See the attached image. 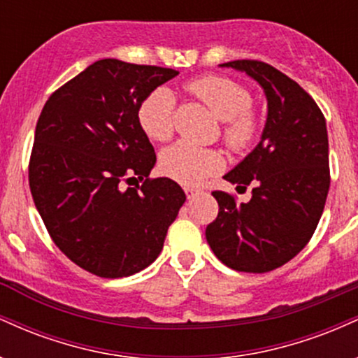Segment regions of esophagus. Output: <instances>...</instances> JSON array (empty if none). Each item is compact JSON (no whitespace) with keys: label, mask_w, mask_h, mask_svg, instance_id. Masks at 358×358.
<instances>
[{"label":"esophagus","mask_w":358,"mask_h":358,"mask_svg":"<svg viewBox=\"0 0 358 358\" xmlns=\"http://www.w3.org/2000/svg\"><path fill=\"white\" fill-rule=\"evenodd\" d=\"M185 193H187V199H193V196H195L196 193H199V190H196V188L187 187V188H185Z\"/></svg>","instance_id":"esophagus-1"}]
</instances>
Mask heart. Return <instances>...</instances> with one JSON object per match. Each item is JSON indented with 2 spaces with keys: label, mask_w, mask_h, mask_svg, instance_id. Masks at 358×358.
Returning a JSON list of instances; mask_svg holds the SVG:
<instances>
[{
  "label": "heart",
  "mask_w": 358,
  "mask_h": 358,
  "mask_svg": "<svg viewBox=\"0 0 358 358\" xmlns=\"http://www.w3.org/2000/svg\"><path fill=\"white\" fill-rule=\"evenodd\" d=\"M187 89L210 109L219 121L225 122L222 138L234 151H244L257 136V119L250 113L249 90L239 82L225 77L207 76L188 82ZM173 94L165 87L148 94L138 108V122L153 141H168L173 134ZM162 170L183 185H199L222 166L219 153L176 143L166 148L159 158Z\"/></svg>",
  "instance_id": "b5f03b06"
}]
</instances>
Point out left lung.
Masks as SVG:
<instances>
[{"label": "left lung", "mask_w": 358, "mask_h": 358, "mask_svg": "<svg viewBox=\"0 0 358 358\" xmlns=\"http://www.w3.org/2000/svg\"><path fill=\"white\" fill-rule=\"evenodd\" d=\"M220 67L244 72L264 90L268 117L261 141L224 178L245 190L248 203L212 192L219 215L205 237L217 257L244 273H268L308 244L322 217L328 188L327 122L316 102L294 80L257 60Z\"/></svg>", "instance_id": "8db88e82"}]
</instances>
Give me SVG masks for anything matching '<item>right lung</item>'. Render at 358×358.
Returning a JSON list of instances; mask_svg holds the SVG:
<instances>
[{
	"instance_id": "obj_1",
	"label": "right lung",
	"mask_w": 358,
	"mask_h": 358,
	"mask_svg": "<svg viewBox=\"0 0 358 358\" xmlns=\"http://www.w3.org/2000/svg\"><path fill=\"white\" fill-rule=\"evenodd\" d=\"M173 69L94 62L52 94L35 129L30 190L62 252L101 278L139 273L159 256L187 196L166 176L150 180L153 145L138 108ZM143 185L131 187L133 181Z\"/></svg>"
}]
</instances>
